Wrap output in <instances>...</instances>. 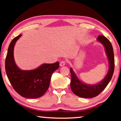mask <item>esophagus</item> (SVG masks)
Instances as JSON below:
<instances>
[{"mask_svg":"<svg viewBox=\"0 0 121 121\" xmlns=\"http://www.w3.org/2000/svg\"><path fill=\"white\" fill-rule=\"evenodd\" d=\"M65 65V61H61V62H60V65L61 67H62V66H64V65Z\"/></svg>","mask_w":121,"mask_h":121,"instance_id":"esophagus-1","label":"esophagus"}]
</instances>
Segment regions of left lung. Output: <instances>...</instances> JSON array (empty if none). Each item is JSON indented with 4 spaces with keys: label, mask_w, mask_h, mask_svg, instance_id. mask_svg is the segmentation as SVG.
<instances>
[{
    "label": "left lung",
    "mask_w": 121,
    "mask_h": 121,
    "mask_svg": "<svg viewBox=\"0 0 121 121\" xmlns=\"http://www.w3.org/2000/svg\"><path fill=\"white\" fill-rule=\"evenodd\" d=\"M97 41L100 43L105 48V53L109 63L108 73L104 79L95 84H89L80 80L72 68H70V69L71 73V89L73 93L82 98H91L99 95L109 83L114 73L115 66L114 55L111 43L107 38L102 35L98 37Z\"/></svg>",
    "instance_id": "obj_1"
}]
</instances>
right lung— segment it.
Returning <instances> with one entry per match:
<instances>
[{"instance_id": "obj_1", "label": "right lung", "mask_w": 121, "mask_h": 121, "mask_svg": "<svg viewBox=\"0 0 121 121\" xmlns=\"http://www.w3.org/2000/svg\"><path fill=\"white\" fill-rule=\"evenodd\" d=\"M22 35L14 38L8 48L5 70L8 78L15 91L22 97L35 99L43 95L50 86L53 73L59 69V63H43L32 70H22L16 65L14 48Z\"/></svg>"}]
</instances>
